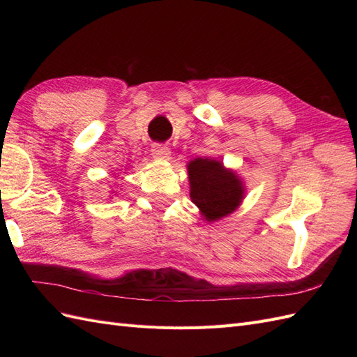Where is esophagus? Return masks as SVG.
Returning <instances> with one entry per match:
<instances>
[{
  "label": "esophagus",
  "instance_id": "esophagus-1",
  "mask_svg": "<svg viewBox=\"0 0 357 357\" xmlns=\"http://www.w3.org/2000/svg\"><path fill=\"white\" fill-rule=\"evenodd\" d=\"M152 155L158 159H169V155H171V150L168 146L162 144V143H156L153 144L152 147Z\"/></svg>",
  "mask_w": 357,
  "mask_h": 357
}]
</instances>
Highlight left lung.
Returning a JSON list of instances; mask_svg holds the SVG:
<instances>
[{"label": "left lung", "instance_id": "1", "mask_svg": "<svg viewBox=\"0 0 357 357\" xmlns=\"http://www.w3.org/2000/svg\"><path fill=\"white\" fill-rule=\"evenodd\" d=\"M192 202L207 220L232 213L243 199L244 189L232 171L213 159H195L188 165Z\"/></svg>", "mask_w": 357, "mask_h": 357}]
</instances>
